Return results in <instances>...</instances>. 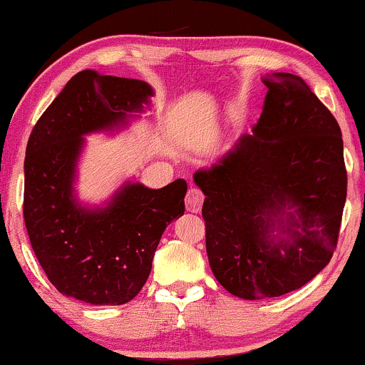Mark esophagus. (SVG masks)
<instances>
[{
  "label": "esophagus",
  "mask_w": 365,
  "mask_h": 365,
  "mask_svg": "<svg viewBox=\"0 0 365 365\" xmlns=\"http://www.w3.org/2000/svg\"><path fill=\"white\" fill-rule=\"evenodd\" d=\"M202 201H205V194L197 187H191L186 194V210L189 212H200L202 207Z\"/></svg>",
  "instance_id": "1"
}]
</instances>
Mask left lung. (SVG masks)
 <instances>
[{"label":"left lung","instance_id":"8db88e82","mask_svg":"<svg viewBox=\"0 0 365 365\" xmlns=\"http://www.w3.org/2000/svg\"><path fill=\"white\" fill-rule=\"evenodd\" d=\"M263 83L253 134L194 174L206 196L210 267L245 300L285 295L327 267L347 197L335 117L298 75L273 73Z\"/></svg>","mask_w":365,"mask_h":365}]
</instances>
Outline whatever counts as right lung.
<instances>
[{
	"label": "right lung",
	"instance_id": "1",
	"mask_svg": "<svg viewBox=\"0 0 365 365\" xmlns=\"http://www.w3.org/2000/svg\"><path fill=\"white\" fill-rule=\"evenodd\" d=\"M149 83L83 70L33 127L23 217L33 252L56 290L92 305L130 302L148 282L165 226L184 215V179L160 189L127 182L106 207L73 194L83 135L112 129L153 97Z\"/></svg>",
	"mask_w": 365,
	"mask_h": 365
}]
</instances>
